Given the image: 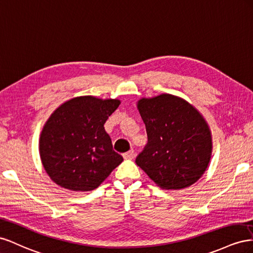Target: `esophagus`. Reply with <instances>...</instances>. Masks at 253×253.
<instances>
[{
  "instance_id": "obj_1",
  "label": "esophagus",
  "mask_w": 253,
  "mask_h": 253,
  "mask_svg": "<svg viewBox=\"0 0 253 253\" xmlns=\"http://www.w3.org/2000/svg\"><path fill=\"white\" fill-rule=\"evenodd\" d=\"M123 157H124V159H133V157H134V150L131 149V150L127 151V153L123 154Z\"/></svg>"
}]
</instances>
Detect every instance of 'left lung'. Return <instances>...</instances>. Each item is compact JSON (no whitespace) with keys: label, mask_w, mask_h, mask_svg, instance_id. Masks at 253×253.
<instances>
[{"label":"left lung","mask_w":253,"mask_h":253,"mask_svg":"<svg viewBox=\"0 0 253 253\" xmlns=\"http://www.w3.org/2000/svg\"><path fill=\"white\" fill-rule=\"evenodd\" d=\"M138 109L148 141L135 163L165 190L184 189L196 182L212 153L211 132L201 114L170 94L142 98Z\"/></svg>","instance_id":"8db88e82"}]
</instances>
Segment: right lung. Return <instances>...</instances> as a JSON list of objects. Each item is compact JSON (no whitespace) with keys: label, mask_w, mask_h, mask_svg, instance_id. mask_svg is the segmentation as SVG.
<instances>
[{"label":"right lung","mask_w":253,"mask_h":253,"mask_svg":"<svg viewBox=\"0 0 253 253\" xmlns=\"http://www.w3.org/2000/svg\"><path fill=\"white\" fill-rule=\"evenodd\" d=\"M120 100L81 96L50 115L40 136V157L53 181L70 191H92L120 165L104 125Z\"/></svg>","instance_id":"right-lung-1"}]
</instances>
